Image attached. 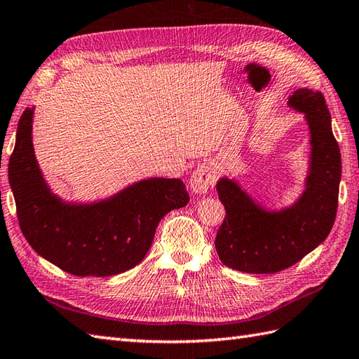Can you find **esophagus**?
Returning a JSON list of instances; mask_svg holds the SVG:
<instances>
[{
	"label": "esophagus",
	"instance_id": "1",
	"mask_svg": "<svg viewBox=\"0 0 359 359\" xmlns=\"http://www.w3.org/2000/svg\"><path fill=\"white\" fill-rule=\"evenodd\" d=\"M212 185H215V168L210 163L196 168L189 177V188L196 194H205Z\"/></svg>",
	"mask_w": 359,
	"mask_h": 359
}]
</instances>
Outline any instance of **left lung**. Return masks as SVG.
Here are the masks:
<instances>
[{
	"mask_svg": "<svg viewBox=\"0 0 359 359\" xmlns=\"http://www.w3.org/2000/svg\"><path fill=\"white\" fill-rule=\"evenodd\" d=\"M288 106L306 114L311 135L306 191L294 205L265 211L230 179L217 182L226 216L219 226L217 255L233 270L253 274L278 273L299 262L324 242L334 224L341 180V152L332 133L324 95L297 89Z\"/></svg>",
	"mask_w": 359,
	"mask_h": 359,
	"instance_id": "1",
	"label": "left lung"
}]
</instances>
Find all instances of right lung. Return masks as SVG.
<instances>
[{
    "label": "right lung",
    "mask_w": 359,
    "mask_h": 359,
    "mask_svg": "<svg viewBox=\"0 0 359 359\" xmlns=\"http://www.w3.org/2000/svg\"><path fill=\"white\" fill-rule=\"evenodd\" d=\"M34 109L18 121L9 182L21 233L46 261L74 276H114L143 261L160 220L189 196L180 179L152 177L97 203H66L50 193L32 144Z\"/></svg>",
    "instance_id": "add662e5"
}]
</instances>
